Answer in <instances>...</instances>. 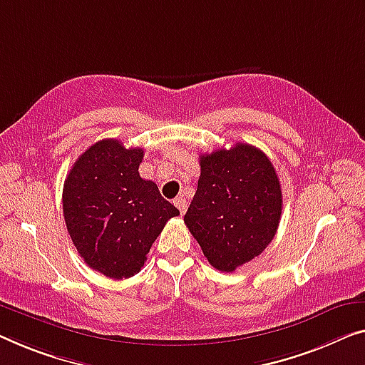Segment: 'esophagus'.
Wrapping results in <instances>:
<instances>
[{"instance_id": "34e87169", "label": "esophagus", "mask_w": 365, "mask_h": 365, "mask_svg": "<svg viewBox=\"0 0 365 365\" xmlns=\"http://www.w3.org/2000/svg\"><path fill=\"white\" fill-rule=\"evenodd\" d=\"M173 203H175V206L178 210H180V213L183 215L185 211H187V206H188V203H187V200L185 198H182V197H178V198H175V201H173Z\"/></svg>"}]
</instances>
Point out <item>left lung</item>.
<instances>
[{"mask_svg": "<svg viewBox=\"0 0 365 365\" xmlns=\"http://www.w3.org/2000/svg\"><path fill=\"white\" fill-rule=\"evenodd\" d=\"M197 193L183 221L208 262L235 272L274 239L282 216V188L269 157L239 143L200 155Z\"/></svg>", "mask_w": 365, "mask_h": 365, "instance_id": "obj_1", "label": "left lung"}]
</instances>
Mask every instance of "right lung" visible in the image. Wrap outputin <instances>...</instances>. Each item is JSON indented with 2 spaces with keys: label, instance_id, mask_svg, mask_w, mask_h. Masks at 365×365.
Masks as SVG:
<instances>
[{
  "label": "right lung",
  "instance_id": "right-lung-1",
  "mask_svg": "<svg viewBox=\"0 0 365 365\" xmlns=\"http://www.w3.org/2000/svg\"><path fill=\"white\" fill-rule=\"evenodd\" d=\"M144 150L103 139L70 168L62 203L68 235L86 265L110 277L129 279L165 222L180 215L157 185L139 175Z\"/></svg>",
  "mask_w": 365,
  "mask_h": 365
}]
</instances>
